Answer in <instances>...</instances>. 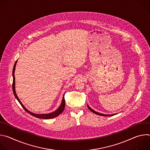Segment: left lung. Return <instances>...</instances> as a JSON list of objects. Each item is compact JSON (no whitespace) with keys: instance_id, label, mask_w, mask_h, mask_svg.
Here are the masks:
<instances>
[{"instance_id":"8db88e82","label":"left lung","mask_w":150,"mask_h":150,"mask_svg":"<svg viewBox=\"0 0 150 150\" xmlns=\"http://www.w3.org/2000/svg\"><path fill=\"white\" fill-rule=\"evenodd\" d=\"M88 106V108L92 112H93L94 113L96 114V115H100V116H113V115H115V114H113V115H104V114H101V113H98L96 111H94V110H93L91 108H90L89 105H87Z\"/></svg>"}]
</instances>
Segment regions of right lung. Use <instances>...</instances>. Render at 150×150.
<instances>
[{
	"label": "right lung",
	"instance_id": "add662e5",
	"mask_svg": "<svg viewBox=\"0 0 150 150\" xmlns=\"http://www.w3.org/2000/svg\"><path fill=\"white\" fill-rule=\"evenodd\" d=\"M16 62H17V60L16 61L15 65L13 66V71H12V75H13V83H12V90H13V94L15 97V98L17 99V100L19 101V103H20V104L21 105V106L23 107V109L27 112L29 114H30L31 115L35 117H37V118H40V119H52V118H54L55 117H57V116H59V115H60L64 110V109H65V98H64V95L63 97V99H62V104L60 105V106L59 107V108H58V109H57L55 112H53V113H49V114H41V115H38V114H35V113H31L30 112V111H28L25 107L23 105V104H22V103L21 102V101L19 100V99L18 98L16 93H15V75H14V73H15V67H16Z\"/></svg>",
	"mask_w": 150,
	"mask_h": 150
}]
</instances>
